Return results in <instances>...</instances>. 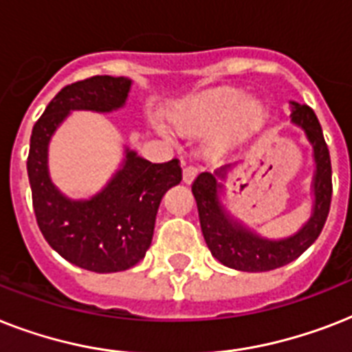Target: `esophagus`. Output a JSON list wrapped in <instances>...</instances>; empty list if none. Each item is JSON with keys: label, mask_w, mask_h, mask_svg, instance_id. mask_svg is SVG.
Here are the masks:
<instances>
[{"label": "esophagus", "mask_w": 352, "mask_h": 352, "mask_svg": "<svg viewBox=\"0 0 352 352\" xmlns=\"http://www.w3.org/2000/svg\"><path fill=\"white\" fill-rule=\"evenodd\" d=\"M195 177H197V168H193V166H186V168L182 170V181L186 182V184H192Z\"/></svg>", "instance_id": "esophagus-1"}]
</instances>
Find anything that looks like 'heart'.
<instances>
[{
	"label": "heart",
	"instance_id": "b5f03b06",
	"mask_svg": "<svg viewBox=\"0 0 352 352\" xmlns=\"http://www.w3.org/2000/svg\"><path fill=\"white\" fill-rule=\"evenodd\" d=\"M166 118L182 137L210 133V153L226 155L261 131L268 107L257 98H248L245 89L219 85L173 102L166 109Z\"/></svg>",
	"mask_w": 352,
	"mask_h": 352
}]
</instances>
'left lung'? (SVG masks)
<instances>
[{
	"mask_svg": "<svg viewBox=\"0 0 352 352\" xmlns=\"http://www.w3.org/2000/svg\"><path fill=\"white\" fill-rule=\"evenodd\" d=\"M290 109L292 124L305 133L314 159V175L311 182L312 214L296 234L283 239H268L232 215L221 199V179H226L237 164H226L214 173L204 171L192 184L201 230L212 256L226 267L241 272H268L294 261L318 239L327 221L333 197V170L322 126L309 106L290 102Z\"/></svg>",
	"mask_w": 352,
	"mask_h": 352,
	"instance_id": "left-lung-1",
	"label": "left lung"
}]
</instances>
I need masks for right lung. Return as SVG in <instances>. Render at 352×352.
I'll return each mask as SVG.
<instances>
[{"label": "right lung", "instance_id": "obj_1", "mask_svg": "<svg viewBox=\"0 0 352 352\" xmlns=\"http://www.w3.org/2000/svg\"><path fill=\"white\" fill-rule=\"evenodd\" d=\"M133 80L93 76L63 87L36 122L30 135L29 171L32 206L45 241L63 259L91 272L135 267L153 239L164 193L182 181L179 160L151 164L124 148V160L107 184L89 199H71L49 173V144L73 111L113 113L126 106Z\"/></svg>", "mask_w": 352, "mask_h": 352}]
</instances>
